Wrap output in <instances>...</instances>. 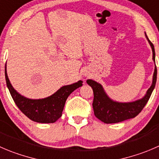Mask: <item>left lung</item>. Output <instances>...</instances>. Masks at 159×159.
Segmentation results:
<instances>
[{
    "label": "left lung",
    "mask_w": 159,
    "mask_h": 159,
    "mask_svg": "<svg viewBox=\"0 0 159 159\" xmlns=\"http://www.w3.org/2000/svg\"><path fill=\"white\" fill-rule=\"evenodd\" d=\"M149 44L151 45L153 53V61L155 63V47L152 43L148 38ZM157 81V68L155 67V71L153 75V81L151 87L147 91L146 95L141 99L132 102H118L112 101L108 97L105 92L102 86L93 80H87L89 85L92 88L94 93V99L92 106H93L94 114L95 116L102 121L105 124H115V123L122 122V121L134 118L137 116L144 109V106L147 104L148 101L150 98L151 95L155 89Z\"/></svg>",
    "instance_id": "left-lung-1"
}]
</instances>
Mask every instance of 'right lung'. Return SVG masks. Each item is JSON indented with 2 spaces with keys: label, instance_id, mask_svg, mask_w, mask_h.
<instances>
[{
  "label": "right lung",
  "instance_id": "add662e5",
  "mask_svg": "<svg viewBox=\"0 0 159 159\" xmlns=\"http://www.w3.org/2000/svg\"><path fill=\"white\" fill-rule=\"evenodd\" d=\"M5 79L11 95L18 109L32 121L41 124H52L62 116L67 97L75 89L82 86V81H78L69 85L61 87L50 96L42 99H30L20 95L12 87L7 77L5 66Z\"/></svg>",
  "mask_w": 159,
  "mask_h": 159
}]
</instances>
